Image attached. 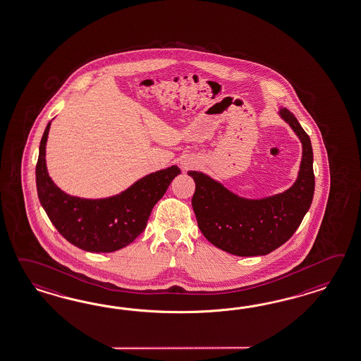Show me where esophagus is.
<instances>
[{
	"label": "esophagus",
	"mask_w": 361,
	"mask_h": 361,
	"mask_svg": "<svg viewBox=\"0 0 361 361\" xmlns=\"http://www.w3.org/2000/svg\"><path fill=\"white\" fill-rule=\"evenodd\" d=\"M183 167L185 169H188V168L192 167V161H189V160H185L184 163H183Z\"/></svg>",
	"instance_id": "obj_1"
}]
</instances>
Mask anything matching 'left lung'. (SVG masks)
Here are the masks:
<instances>
[{
  "mask_svg": "<svg viewBox=\"0 0 361 361\" xmlns=\"http://www.w3.org/2000/svg\"><path fill=\"white\" fill-rule=\"evenodd\" d=\"M281 116L302 143L299 177L284 193L255 201L245 200L201 172H188L195 183L192 206L198 227L212 245L231 255H269L290 240L313 201L314 172L310 138L288 109L281 108Z\"/></svg>",
  "mask_w": 361,
  "mask_h": 361,
  "instance_id": "left-lung-1",
  "label": "left lung"
}]
</instances>
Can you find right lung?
Wrapping results in <instances>:
<instances>
[{"instance_id": "1", "label": "right lung", "mask_w": 361, "mask_h": 361, "mask_svg": "<svg viewBox=\"0 0 361 361\" xmlns=\"http://www.w3.org/2000/svg\"><path fill=\"white\" fill-rule=\"evenodd\" d=\"M51 123L40 141L36 163V188L53 226L73 245L86 252L109 253L129 245L146 228L151 210L172 180L181 173L177 166L143 177L118 195L83 200L60 190L48 176L45 143Z\"/></svg>"}]
</instances>
